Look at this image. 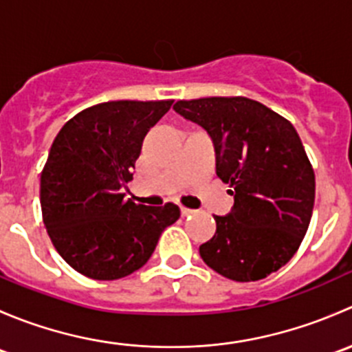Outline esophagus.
Returning a JSON list of instances; mask_svg holds the SVG:
<instances>
[{
    "mask_svg": "<svg viewBox=\"0 0 352 352\" xmlns=\"http://www.w3.org/2000/svg\"><path fill=\"white\" fill-rule=\"evenodd\" d=\"M194 209H189V208H184V206H180V214L182 216H190V214H194Z\"/></svg>",
    "mask_w": 352,
    "mask_h": 352,
    "instance_id": "34e87169",
    "label": "esophagus"
}]
</instances>
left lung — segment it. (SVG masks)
<instances>
[{
	"label": "left lung",
	"mask_w": 352,
	"mask_h": 352,
	"mask_svg": "<svg viewBox=\"0 0 352 352\" xmlns=\"http://www.w3.org/2000/svg\"><path fill=\"white\" fill-rule=\"evenodd\" d=\"M173 110L209 134L216 175L235 199L228 214L214 216L202 261L233 281L267 278L296 254L314 211L315 173L296 129L245 97L179 100Z\"/></svg>",
	"instance_id": "obj_1"
}]
</instances>
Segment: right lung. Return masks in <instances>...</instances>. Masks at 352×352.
<instances>
[{
  "label": "right lung",
  "instance_id": "1",
  "mask_svg": "<svg viewBox=\"0 0 352 352\" xmlns=\"http://www.w3.org/2000/svg\"><path fill=\"white\" fill-rule=\"evenodd\" d=\"M173 100H117L81 110L63 126L41 175L42 218L52 245L80 274L98 281L143 267L160 235L180 218L172 202L126 199L148 131Z\"/></svg>",
  "mask_w": 352,
  "mask_h": 352
}]
</instances>
